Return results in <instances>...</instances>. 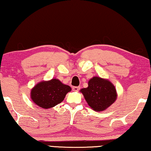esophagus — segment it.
Returning a JSON list of instances; mask_svg holds the SVG:
<instances>
[{"label": "esophagus", "mask_w": 151, "mask_h": 151, "mask_svg": "<svg viewBox=\"0 0 151 151\" xmlns=\"http://www.w3.org/2000/svg\"><path fill=\"white\" fill-rule=\"evenodd\" d=\"M72 89H73V91H78L80 89V87L74 86V87H72Z\"/></svg>", "instance_id": "obj_1"}]
</instances>
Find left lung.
I'll list each match as a JSON object with an SVG mask.
<instances>
[{
    "label": "left lung",
    "mask_w": 151,
    "mask_h": 151,
    "mask_svg": "<svg viewBox=\"0 0 151 151\" xmlns=\"http://www.w3.org/2000/svg\"><path fill=\"white\" fill-rule=\"evenodd\" d=\"M80 92L94 111H102L111 105L117 99L115 86L109 80L99 77H93L88 81V87Z\"/></svg>",
    "instance_id": "left-lung-1"
}]
</instances>
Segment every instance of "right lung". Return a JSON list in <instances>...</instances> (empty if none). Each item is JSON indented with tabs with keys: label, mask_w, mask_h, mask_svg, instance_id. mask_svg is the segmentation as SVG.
I'll return each mask as SVG.
<instances>
[{
	"label": "right lung",
	"mask_w": 151,
	"mask_h": 151,
	"mask_svg": "<svg viewBox=\"0 0 151 151\" xmlns=\"http://www.w3.org/2000/svg\"><path fill=\"white\" fill-rule=\"evenodd\" d=\"M71 90L69 86L62 83L58 79H52L37 83L32 89L30 97L38 106L49 109L60 104Z\"/></svg>",
	"instance_id": "1"
}]
</instances>
